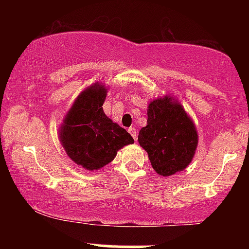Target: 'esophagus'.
I'll return each mask as SVG.
<instances>
[{"label":"esophagus","instance_id":"obj_1","mask_svg":"<svg viewBox=\"0 0 249 249\" xmlns=\"http://www.w3.org/2000/svg\"><path fill=\"white\" fill-rule=\"evenodd\" d=\"M128 132H130V133H131V136L133 137L134 141H137V130H136V128L131 126L130 128H128Z\"/></svg>","mask_w":249,"mask_h":249}]
</instances>
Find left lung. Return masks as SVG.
Returning a JSON list of instances; mask_svg holds the SVG:
<instances>
[{"label":"left lung","instance_id":"left-lung-1","mask_svg":"<svg viewBox=\"0 0 249 249\" xmlns=\"http://www.w3.org/2000/svg\"><path fill=\"white\" fill-rule=\"evenodd\" d=\"M138 142L147 152L153 170L168 177L192 161L198 133L184 107L166 96L150 103L147 125L139 131Z\"/></svg>","mask_w":249,"mask_h":249}]
</instances>
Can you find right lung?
Returning <instances> with one entry per match:
<instances>
[{
  "instance_id": "add662e5",
  "label": "right lung",
  "mask_w": 249,
  "mask_h": 249,
  "mask_svg": "<svg viewBox=\"0 0 249 249\" xmlns=\"http://www.w3.org/2000/svg\"><path fill=\"white\" fill-rule=\"evenodd\" d=\"M107 89L96 83L83 91L64 119L59 138L68 156L89 171L115 159L119 148L134 142L125 128L103 111Z\"/></svg>"
}]
</instances>
